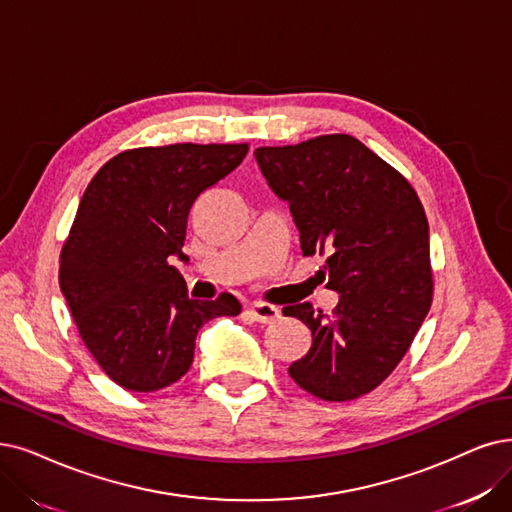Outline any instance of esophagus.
<instances>
[{"label":"esophagus","mask_w":512,"mask_h":512,"mask_svg":"<svg viewBox=\"0 0 512 512\" xmlns=\"http://www.w3.org/2000/svg\"><path fill=\"white\" fill-rule=\"evenodd\" d=\"M250 315L258 323H271L279 317V309L273 304H267V302H254V304H250Z\"/></svg>","instance_id":"esophagus-1"}]
</instances>
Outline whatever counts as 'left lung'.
<instances>
[{
	"mask_svg": "<svg viewBox=\"0 0 512 512\" xmlns=\"http://www.w3.org/2000/svg\"><path fill=\"white\" fill-rule=\"evenodd\" d=\"M273 193L288 201L302 256L325 254L338 292L332 315L311 302L285 306L309 325V353L290 365L294 382L323 401L374 391L431 309L433 271L422 203L393 166L349 134L254 151Z\"/></svg>",
	"mask_w": 512,
	"mask_h": 512,
	"instance_id": "obj_1",
	"label": "left lung"
}]
</instances>
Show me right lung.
<instances>
[{"instance_id":"1","label":"right lung","mask_w":512,"mask_h":512,"mask_svg":"<svg viewBox=\"0 0 512 512\" xmlns=\"http://www.w3.org/2000/svg\"><path fill=\"white\" fill-rule=\"evenodd\" d=\"M245 155L248 145L130 149L109 159L81 197L60 252V292L88 351L126 391L180 380L201 325L241 313L227 292L191 298L172 256L189 260L182 245L195 199Z\"/></svg>"}]
</instances>
